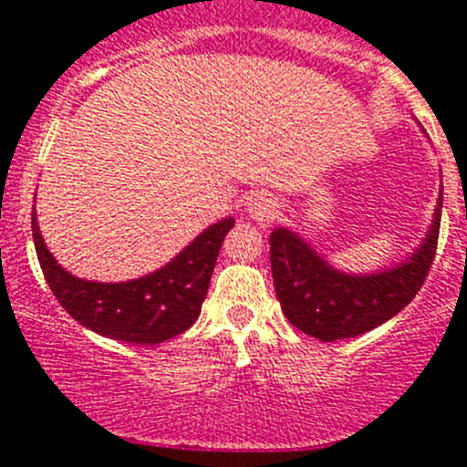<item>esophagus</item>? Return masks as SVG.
Segmentation results:
<instances>
[{
	"mask_svg": "<svg viewBox=\"0 0 467 467\" xmlns=\"http://www.w3.org/2000/svg\"><path fill=\"white\" fill-rule=\"evenodd\" d=\"M245 208L250 213V217L257 222L264 220H274L275 214H278V198L274 193H266V192H254L247 196L245 201Z\"/></svg>",
	"mask_w": 467,
	"mask_h": 467,
	"instance_id": "esophagus-1",
	"label": "esophagus"
}]
</instances>
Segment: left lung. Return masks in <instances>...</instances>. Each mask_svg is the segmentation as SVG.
<instances>
[{
	"mask_svg": "<svg viewBox=\"0 0 467 467\" xmlns=\"http://www.w3.org/2000/svg\"><path fill=\"white\" fill-rule=\"evenodd\" d=\"M442 196L423 245L410 262L372 275H346L287 229L271 234V271L285 316L320 341L358 337L402 311L428 278L440 238Z\"/></svg>",
	"mask_w": 467,
	"mask_h": 467,
	"instance_id": "1",
	"label": "left lung"
}]
</instances>
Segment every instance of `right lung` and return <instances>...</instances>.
Wrapping results in <instances>:
<instances>
[{
  "label": "right lung",
  "instance_id": "1",
  "mask_svg": "<svg viewBox=\"0 0 467 467\" xmlns=\"http://www.w3.org/2000/svg\"><path fill=\"white\" fill-rule=\"evenodd\" d=\"M234 220H222L196 238L171 264L128 283L74 278L44 245L32 210L36 257L57 304L93 332L126 344L154 346L187 332L208 295L210 275Z\"/></svg>",
  "mask_w": 467,
  "mask_h": 467
}]
</instances>
